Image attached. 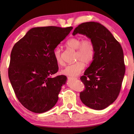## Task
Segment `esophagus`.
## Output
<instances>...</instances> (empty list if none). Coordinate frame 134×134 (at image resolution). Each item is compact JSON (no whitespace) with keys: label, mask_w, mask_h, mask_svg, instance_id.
<instances>
[{"label":"esophagus","mask_w":134,"mask_h":134,"mask_svg":"<svg viewBox=\"0 0 134 134\" xmlns=\"http://www.w3.org/2000/svg\"><path fill=\"white\" fill-rule=\"evenodd\" d=\"M68 79H71H71H76L77 78H72V77H68Z\"/></svg>","instance_id":"34e87169"}]
</instances>
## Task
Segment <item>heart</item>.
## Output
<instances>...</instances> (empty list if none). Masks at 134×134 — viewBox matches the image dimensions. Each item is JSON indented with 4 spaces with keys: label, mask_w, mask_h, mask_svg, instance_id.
<instances>
[{
    "label": "heart",
    "mask_w": 134,
    "mask_h": 134,
    "mask_svg": "<svg viewBox=\"0 0 134 134\" xmlns=\"http://www.w3.org/2000/svg\"><path fill=\"white\" fill-rule=\"evenodd\" d=\"M68 47L76 50L75 63L66 65L61 71V74L70 76H76L81 74L85 68V63H90L93 61L95 56V47L93 42L89 39L82 40L80 38L73 37L70 38L66 42ZM54 58L57 64H63L62 58V51L60 47L56 48L53 51Z\"/></svg>",
    "instance_id": "1"
}]
</instances>
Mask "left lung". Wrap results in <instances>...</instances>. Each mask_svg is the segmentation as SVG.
<instances>
[{
  "label": "left lung",
  "mask_w": 134,
  "mask_h": 134,
  "mask_svg": "<svg viewBox=\"0 0 134 134\" xmlns=\"http://www.w3.org/2000/svg\"><path fill=\"white\" fill-rule=\"evenodd\" d=\"M78 33L90 38L95 47L94 58L81 77L85 86L80 93L81 100L93 109H104L120 93L126 71L123 49L112 34L98 22L81 24L72 35Z\"/></svg>",
  "instance_id": "obj_1"
}]
</instances>
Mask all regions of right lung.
I'll return each mask as SVG.
<instances>
[{
	"label": "right lung",
	"mask_w": 134,
	"mask_h": 134,
	"mask_svg": "<svg viewBox=\"0 0 134 134\" xmlns=\"http://www.w3.org/2000/svg\"><path fill=\"white\" fill-rule=\"evenodd\" d=\"M72 27H33L14 45L8 77L17 98L33 112L50 110L58 100L67 77L51 75L58 71L53 51Z\"/></svg>",
	"instance_id": "right-lung-1"
}]
</instances>
